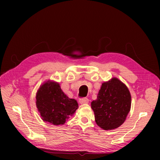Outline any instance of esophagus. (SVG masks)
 <instances>
[{"instance_id": "1", "label": "esophagus", "mask_w": 160, "mask_h": 160, "mask_svg": "<svg viewBox=\"0 0 160 160\" xmlns=\"http://www.w3.org/2000/svg\"><path fill=\"white\" fill-rule=\"evenodd\" d=\"M79 102L80 104H87L89 102V99L87 98H82L79 99Z\"/></svg>"}]
</instances>
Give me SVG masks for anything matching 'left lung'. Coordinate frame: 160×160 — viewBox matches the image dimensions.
<instances>
[{
    "label": "left lung",
    "instance_id": "obj_1",
    "mask_svg": "<svg viewBox=\"0 0 160 160\" xmlns=\"http://www.w3.org/2000/svg\"><path fill=\"white\" fill-rule=\"evenodd\" d=\"M96 124L112 130L124 123L131 109V96L127 86L118 78L102 84L97 100L91 102Z\"/></svg>",
    "mask_w": 160,
    "mask_h": 160
}]
</instances>
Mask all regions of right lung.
Returning <instances> with one entry per match:
<instances>
[{
  "instance_id": "1",
  "label": "right lung",
  "mask_w": 160,
  "mask_h": 160,
  "mask_svg": "<svg viewBox=\"0 0 160 160\" xmlns=\"http://www.w3.org/2000/svg\"><path fill=\"white\" fill-rule=\"evenodd\" d=\"M36 107L45 122L53 125L65 123L78 108L77 101L70 99L61 90L57 82L47 81L36 94Z\"/></svg>"
}]
</instances>
